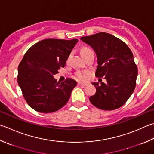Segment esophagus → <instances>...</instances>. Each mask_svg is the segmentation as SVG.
Masks as SVG:
<instances>
[{
  "instance_id": "esophagus-1",
  "label": "esophagus",
  "mask_w": 154,
  "mask_h": 154,
  "mask_svg": "<svg viewBox=\"0 0 154 154\" xmlns=\"http://www.w3.org/2000/svg\"><path fill=\"white\" fill-rule=\"evenodd\" d=\"M78 85H80V86H86L87 85V83H81V82H78Z\"/></svg>"
}]
</instances>
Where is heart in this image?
I'll return each mask as SVG.
<instances>
[{
  "instance_id": "b5f03b06",
  "label": "heart",
  "mask_w": 154,
  "mask_h": 154,
  "mask_svg": "<svg viewBox=\"0 0 154 154\" xmlns=\"http://www.w3.org/2000/svg\"><path fill=\"white\" fill-rule=\"evenodd\" d=\"M92 50L89 48H83L82 50V55H84L87 54L88 52H91ZM89 75V72L88 71H77L75 72V77L77 78V79H79L80 81H85L88 79V76Z\"/></svg>"
}]
</instances>
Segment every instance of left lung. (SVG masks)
Masks as SVG:
<instances>
[{"instance_id":"left-lung-1","label":"left lung","mask_w":154,"mask_h":154,"mask_svg":"<svg viewBox=\"0 0 154 154\" xmlns=\"http://www.w3.org/2000/svg\"><path fill=\"white\" fill-rule=\"evenodd\" d=\"M81 40L96 53L98 66L96 76L104 77L107 81L100 85L98 82L92 83L96 92L89 101L101 110L121 107L133 94L138 73L131 49L123 41L105 32L82 37Z\"/></svg>"}]
</instances>
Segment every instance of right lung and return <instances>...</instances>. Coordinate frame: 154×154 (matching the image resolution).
I'll return each mask as SVG.
<instances>
[{
	"label": "right lung",
	"instance_id": "add662e5",
	"mask_svg": "<svg viewBox=\"0 0 154 154\" xmlns=\"http://www.w3.org/2000/svg\"><path fill=\"white\" fill-rule=\"evenodd\" d=\"M78 40L46 39L30 47L18 66L17 82L27 104L42 113L63 108L77 82L67 78L57 82L53 76L65 66Z\"/></svg>",
	"mask_w": 154,
	"mask_h": 154
}]
</instances>
